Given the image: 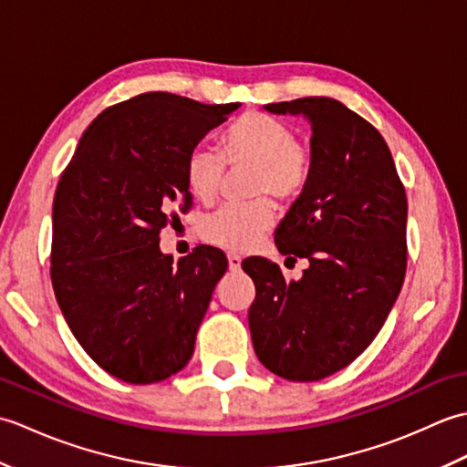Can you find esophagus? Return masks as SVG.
<instances>
[{"instance_id":"esophagus-1","label":"esophagus","mask_w":467,"mask_h":467,"mask_svg":"<svg viewBox=\"0 0 467 467\" xmlns=\"http://www.w3.org/2000/svg\"><path fill=\"white\" fill-rule=\"evenodd\" d=\"M241 256L236 253H228V269L231 271H239L241 269Z\"/></svg>"}]
</instances>
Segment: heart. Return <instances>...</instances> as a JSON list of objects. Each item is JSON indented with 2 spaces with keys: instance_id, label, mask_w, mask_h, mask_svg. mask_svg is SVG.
I'll return each mask as SVG.
<instances>
[{
  "instance_id": "1",
  "label": "heart",
  "mask_w": 467,
  "mask_h": 467,
  "mask_svg": "<svg viewBox=\"0 0 467 467\" xmlns=\"http://www.w3.org/2000/svg\"><path fill=\"white\" fill-rule=\"evenodd\" d=\"M228 166H253V196L293 201L309 184L313 154L296 140L285 120L265 112H246L226 128L218 140V152L194 146L184 161V184L196 201L211 202ZM275 224V206L269 198L244 204H224L201 224L206 243L228 251H251Z\"/></svg>"
}]
</instances>
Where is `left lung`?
I'll return each mask as SVG.
<instances>
[{
	"label": "left lung",
	"instance_id": "left-lung-1",
	"mask_svg": "<svg viewBox=\"0 0 467 467\" xmlns=\"http://www.w3.org/2000/svg\"><path fill=\"white\" fill-rule=\"evenodd\" d=\"M311 124L309 184L275 233L276 249L309 261L285 281L271 261L244 265L254 283V353L289 381H319L359 357L398 299L408 266V198L383 136L333 98L266 104Z\"/></svg>",
	"mask_w": 467,
	"mask_h": 467
}]
</instances>
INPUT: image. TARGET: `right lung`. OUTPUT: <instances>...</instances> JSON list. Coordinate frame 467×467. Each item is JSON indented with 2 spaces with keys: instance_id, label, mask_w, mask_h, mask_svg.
I'll list each match as a JSON object with an SVG mask.
<instances>
[{
  "instance_id": "obj_1",
  "label": "right lung",
  "mask_w": 467,
  "mask_h": 467,
  "mask_svg": "<svg viewBox=\"0 0 467 467\" xmlns=\"http://www.w3.org/2000/svg\"><path fill=\"white\" fill-rule=\"evenodd\" d=\"M236 108L134 96L96 118L59 176L54 293L78 343L116 379L162 381L192 357L226 256L201 244L174 265L158 241L192 204L186 154Z\"/></svg>"
}]
</instances>
